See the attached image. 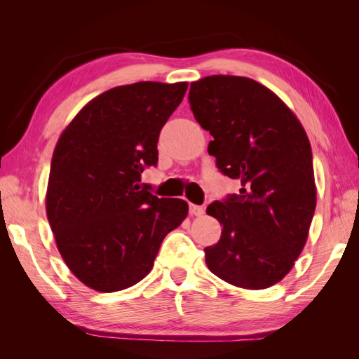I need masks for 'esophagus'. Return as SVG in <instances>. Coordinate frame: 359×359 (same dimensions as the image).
Masks as SVG:
<instances>
[{"label":"esophagus","instance_id":"obj_1","mask_svg":"<svg viewBox=\"0 0 359 359\" xmlns=\"http://www.w3.org/2000/svg\"><path fill=\"white\" fill-rule=\"evenodd\" d=\"M189 211H190V214H191V215H202V214H203V206L190 203V206H189Z\"/></svg>","mask_w":359,"mask_h":359}]
</instances>
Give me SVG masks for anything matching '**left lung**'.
<instances>
[{"label": "left lung", "mask_w": 359, "mask_h": 359, "mask_svg": "<svg viewBox=\"0 0 359 359\" xmlns=\"http://www.w3.org/2000/svg\"><path fill=\"white\" fill-rule=\"evenodd\" d=\"M190 109L214 137L208 153L240 193L214 201L206 214L223 226L205 262L217 277L244 289L283 278L306 245L316 208L313 154L301 123L278 97L240 76L193 82Z\"/></svg>", "instance_id": "obj_1"}]
</instances>
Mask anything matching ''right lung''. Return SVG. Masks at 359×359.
<instances>
[{
	"mask_svg": "<svg viewBox=\"0 0 359 359\" xmlns=\"http://www.w3.org/2000/svg\"><path fill=\"white\" fill-rule=\"evenodd\" d=\"M187 82H136L95 97L53 151L46 212L57 247L83 285L116 292L154 265L165 236L187 217L182 199L157 198L140 182L157 166L163 126Z\"/></svg>",
	"mask_w": 359,
	"mask_h": 359,
	"instance_id": "obj_1",
	"label": "right lung"
}]
</instances>
